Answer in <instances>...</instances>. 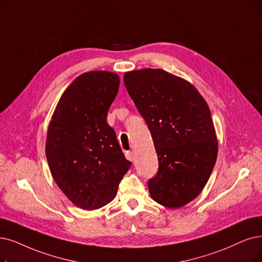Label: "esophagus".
Listing matches in <instances>:
<instances>
[{
  "label": "esophagus",
  "mask_w": 262,
  "mask_h": 262,
  "mask_svg": "<svg viewBox=\"0 0 262 262\" xmlns=\"http://www.w3.org/2000/svg\"><path fill=\"white\" fill-rule=\"evenodd\" d=\"M125 158H127L130 161H133V159H134L133 151H125Z\"/></svg>",
  "instance_id": "34e87169"
}]
</instances>
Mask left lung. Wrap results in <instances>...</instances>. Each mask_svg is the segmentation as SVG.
I'll use <instances>...</instances> for the list:
<instances>
[{
  "label": "left lung",
  "instance_id": "8db88e82",
  "mask_svg": "<svg viewBox=\"0 0 262 262\" xmlns=\"http://www.w3.org/2000/svg\"><path fill=\"white\" fill-rule=\"evenodd\" d=\"M123 81L147 123L159 169L148 181L154 200L179 208L203 190L218 152L211 111L194 86L161 69L127 72Z\"/></svg>",
  "mask_w": 262,
  "mask_h": 262
}]
</instances>
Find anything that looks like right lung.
<instances>
[{"label":"right lung","mask_w":262,"mask_h":262,"mask_svg":"<svg viewBox=\"0 0 262 262\" xmlns=\"http://www.w3.org/2000/svg\"><path fill=\"white\" fill-rule=\"evenodd\" d=\"M119 76L107 71L79 75L66 89L49 122L46 158L52 177L70 201L82 210L110 203L131 162L107 123Z\"/></svg>","instance_id":"add662e5"}]
</instances>
